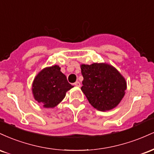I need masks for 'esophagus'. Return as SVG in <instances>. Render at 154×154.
I'll use <instances>...</instances> for the list:
<instances>
[{
	"label": "esophagus",
	"instance_id": "obj_1",
	"mask_svg": "<svg viewBox=\"0 0 154 154\" xmlns=\"http://www.w3.org/2000/svg\"><path fill=\"white\" fill-rule=\"evenodd\" d=\"M74 85H75V86H77V87H80V83L78 81H77V82H75L74 83Z\"/></svg>",
	"mask_w": 154,
	"mask_h": 154
}]
</instances>
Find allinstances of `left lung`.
<instances>
[{"label": "left lung", "mask_w": 154, "mask_h": 154, "mask_svg": "<svg viewBox=\"0 0 154 154\" xmlns=\"http://www.w3.org/2000/svg\"><path fill=\"white\" fill-rule=\"evenodd\" d=\"M81 90L89 103L101 111L116 107L125 95L127 83L114 67L106 63L81 65Z\"/></svg>", "instance_id": "left-lung-1"}]
</instances>
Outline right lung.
Segmentation results:
<instances>
[{
  "mask_svg": "<svg viewBox=\"0 0 154 154\" xmlns=\"http://www.w3.org/2000/svg\"><path fill=\"white\" fill-rule=\"evenodd\" d=\"M57 65L45 68L34 79L35 99L45 108H54L63 99L66 91L73 88Z\"/></svg>",
  "mask_w": 154,
  "mask_h": 154,
  "instance_id": "right-lung-1",
  "label": "right lung"
}]
</instances>
